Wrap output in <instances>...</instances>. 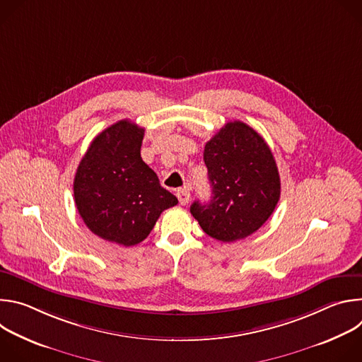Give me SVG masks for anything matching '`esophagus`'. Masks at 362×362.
Masks as SVG:
<instances>
[{
	"label": "esophagus",
	"mask_w": 362,
	"mask_h": 362,
	"mask_svg": "<svg viewBox=\"0 0 362 362\" xmlns=\"http://www.w3.org/2000/svg\"><path fill=\"white\" fill-rule=\"evenodd\" d=\"M176 194H177V199H179L180 204H186L190 199V192L187 189H180V190H177Z\"/></svg>",
	"instance_id": "esophagus-1"
}]
</instances>
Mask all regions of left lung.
Instances as JSON below:
<instances>
[{"label":"left lung","mask_w":362,"mask_h":362,"mask_svg":"<svg viewBox=\"0 0 362 362\" xmlns=\"http://www.w3.org/2000/svg\"><path fill=\"white\" fill-rule=\"evenodd\" d=\"M212 199L196 200L190 214L204 233L235 242L259 229L275 211L281 179L274 154L259 133L242 122L226 123L204 146Z\"/></svg>","instance_id":"obj_1"}]
</instances>
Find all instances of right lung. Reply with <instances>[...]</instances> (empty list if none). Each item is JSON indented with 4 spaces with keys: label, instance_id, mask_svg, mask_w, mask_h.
<instances>
[{
    "label": "right lung",
    "instance_id": "add662e5",
    "mask_svg": "<svg viewBox=\"0 0 362 362\" xmlns=\"http://www.w3.org/2000/svg\"><path fill=\"white\" fill-rule=\"evenodd\" d=\"M144 129L120 120L94 137L74 177V200L87 228L101 239L133 246L177 197L160 186L140 156Z\"/></svg>",
    "mask_w": 362,
    "mask_h": 362
}]
</instances>
